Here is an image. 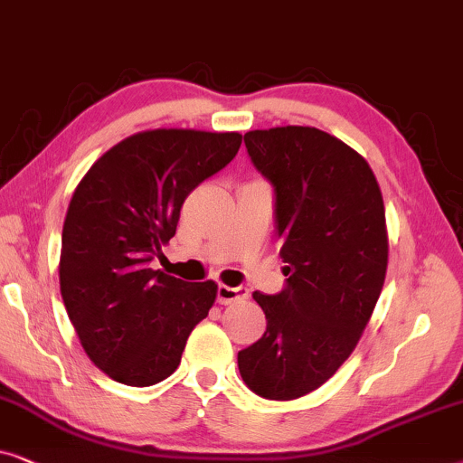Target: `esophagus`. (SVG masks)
<instances>
[{
	"instance_id": "obj_1",
	"label": "esophagus",
	"mask_w": 463,
	"mask_h": 463,
	"mask_svg": "<svg viewBox=\"0 0 463 463\" xmlns=\"http://www.w3.org/2000/svg\"><path fill=\"white\" fill-rule=\"evenodd\" d=\"M248 298V288H231L220 283L218 286V303L220 305H231L237 303V300Z\"/></svg>"
}]
</instances>
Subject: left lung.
Listing matches in <instances>:
<instances>
[{"mask_svg": "<svg viewBox=\"0 0 463 463\" xmlns=\"http://www.w3.org/2000/svg\"><path fill=\"white\" fill-rule=\"evenodd\" d=\"M275 193L279 294L254 292L267 332L237 355L245 385L294 400L324 385L355 349L387 270L385 207L368 163L316 127L245 133Z\"/></svg>", "mask_w": 463, "mask_h": 463, "instance_id": "obj_1", "label": "left lung"}]
</instances>
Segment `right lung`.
<instances>
[{
	"label": "right lung",
	"mask_w": 463,
	"mask_h": 463,
	"mask_svg": "<svg viewBox=\"0 0 463 463\" xmlns=\"http://www.w3.org/2000/svg\"><path fill=\"white\" fill-rule=\"evenodd\" d=\"M239 133L156 128L122 139L78 184L61 237V296L86 355L108 377L147 387L180 366L215 303L213 281L150 269L186 196L224 169Z\"/></svg>",
	"instance_id": "add662e5"
}]
</instances>
